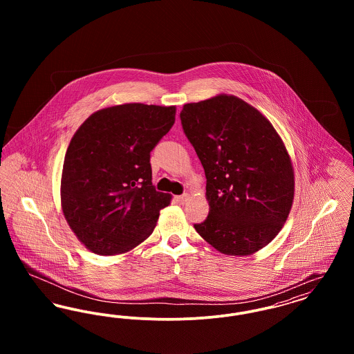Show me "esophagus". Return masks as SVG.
I'll return each mask as SVG.
<instances>
[{"instance_id":"esophagus-1","label":"esophagus","mask_w":354,"mask_h":354,"mask_svg":"<svg viewBox=\"0 0 354 354\" xmlns=\"http://www.w3.org/2000/svg\"><path fill=\"white\" fill-rule=\"evenodd\" d=\"M188 198H189V195H188V194L179 195V196H176V202L180 203V204H185V203L188 201Z\"/></svg>"}]
</instances>
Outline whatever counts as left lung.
<instances>
[{
	"label": "left lung",
	"mask_w": 354,
	"mask_h": 354,
	"mask_svg": "<svg viewBox=\"0 0 354 354\" xmlns=\"http://www.w3.org/2000/svg\"><path fill=\"white\" fill-rule=\"evenodd\" d=\"M180 122L207 178L209 212L194 224L196 232L225 254L261 250L280 232L293 201V169L281 138L234 95L187 103Z\"/></svg>",
	"instance_id": "left-lung-1"
}]
</instances>
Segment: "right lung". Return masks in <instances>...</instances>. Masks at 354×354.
Listing matches in <instances>:
<instances>
[{
	"mask_svg": "<svg viewBox=\"0 0 354 354\" xmlns=\"http://www.w3.org/2000/svg\"><path fill=\"white\" fill-rule=\"evenodd\" d=\"M174 122V106L127 103L94 113L73 136L61 201L90 251L127 252L151 235L171 196L152 185L150 156Z\"/></svg>",
	"mask_w": 354,
	"mask_h": 354,
	"instance_id": "1",
	"label": "right lung"
}]
</instances>
